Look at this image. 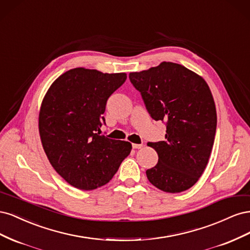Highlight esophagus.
<instances>
[{
	"label": "esophagus",
	"instance_id": "obj_1",
	"mask_svg": "<svg viewBox=\"0 0 250 250\" xmlns=\"http://www.w3.org/2000/svg\"><path fill=\"white\" fill-rule=\"evenodd\" d=\"M132 148L141 149V148H143V144H132Z\"/></svg>",
	"mask_w": 250,
	"mask_h": 250
}]
</instances>
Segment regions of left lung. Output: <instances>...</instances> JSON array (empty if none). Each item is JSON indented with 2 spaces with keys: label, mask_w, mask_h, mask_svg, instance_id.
<instances>
[{
  "label": "left lung",
  "mask_w": 250,
  "mask_h": 250,
  "mask_svg": "<svg viewBox=\"0 0 250 250\" xmlns=\"http://www.w3.org/2000/svg\"><path fill=\"white\" fill-rule=\"evenodd\" d=\"M150 116L165 121V141L148 143L158 162L146 171L148 180L167 193L193 187L206 169L213 149L217 112L213 95L201 76L174 62H162L129 74Z\"/></svg>",
  "instance_id": "8db88e82"
}]
</instances>
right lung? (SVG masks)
Here are the masks:
<instances>
[{
	"label": "right lung",
	"mask_w": 250,
	"mask_h": 250,
	"mask_svg": "<svg viewBox=\"0 0 250 250\" xmlns=\"http://www.w3.org/2000/svg\"><path fill=\"white\" fill-rule=\"evenodd\" d=\"M125 73L76 67L52 83L42 102L39 129L52 167L67 184L90 191L106 185L129 155L131 144L100 135L110 95Z\"/></svg>",
	"instance_id": "add662e5"
}]
</instances>
